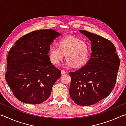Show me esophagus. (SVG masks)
<instances>
[{
    "instance_id": "1",
    "label": "esophagus",
    "mask_w": 126,
    "mask_h": 126,
    "mask_svg": "<svg viewBox=\"0 0 126 126\" xmlns=\"http://www.w3.org/2000/svg\"><path fill=\"white\" fill-rule=\"evenodd\" d=\"M66 72L65 71H64V70H61V73L62 74H65V73H66Z\"/></svg>"
}]
</instances>
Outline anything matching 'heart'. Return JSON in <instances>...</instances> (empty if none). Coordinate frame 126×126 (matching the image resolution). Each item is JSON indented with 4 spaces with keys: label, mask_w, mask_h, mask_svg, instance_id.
Segmentation results:
<instances>
[{
    "label": "heart",
    "mask_w": 126,
    "mask_h": 126,
    "mask_svg": "<svg viewBox=\"0 0 126 126\" xmlns=\"http://www.w3.org/2000/svg\"><path fill=\"white\" fill-rule=\"evenodd\" d=\"M58 46H50L48 52L49 59L54 65L59 64L65 54L66 64L80 67L87 62L90 55L89 44L73 36L61 39Z\"/></svg>",
    "instance_id": "heart-1"
}]
</instances>
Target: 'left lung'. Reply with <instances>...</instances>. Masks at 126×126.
Masks as SVG:
<instances>
[{
	"label": "left lung",
	"instance_id": "8db88e82",
	"mask_svg": "<svg viewBox=\"0 0 126 126\" xmlns=\"http://www.w3.org/2000/svg\"><path fill=\"white\" fill-rule=\"evenodd\" d=\"M91 42V57L86 65L69 72V94L74 103L88 106L108 96L116 84L119 59L114 44L101 36L79 30Z\"/></svg>",
	"mask_w": 126,
	"mask_h": 126
}]
</instances>
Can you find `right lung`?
Segmentation results:
<instances>
[{
	"mask_svg": "<svg viewBox=\"0 0 126 126\" xmlns=\"http://www.w3.org/2000/svg\"><path fill=\"white\" fill-rule=\"evenodd\" d=\"M61 35L52 29L33 31L17 40L10 49L5 80L19 101L37 104L49 97L61 72L48 54L50 44Z\"/></svg>",
	"mask_w": 126,
	"mask_h": 126,
	"instance_id": "1",
	"label": "right lung"
}]
</instances>
